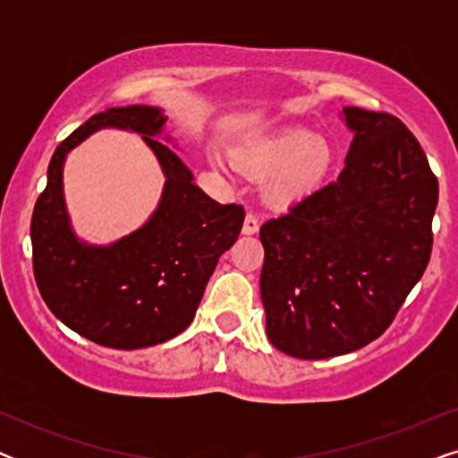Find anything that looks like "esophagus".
<instances>
[{
  "label": "esophagus",
  "mask_w": 458,
  "mask_h": 458,
  "mask_svg": "<svg viewBox=\"0 0 458 458\" xmlns=\"http://www.w3.org/2000/svg\"><path fill=\"white\" fill-rule=\"evenodd\" d=\"M259 227H260L259 216H256L254 212H248L246 218H243V227H242L243 235H254L256 231H259Z\"/></svg>",
  "instance_id": "esophagus-1"
}]
</instances>
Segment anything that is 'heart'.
Returning a JSON list of instances; mask_svg holds the SVG:
<instances>
[{"label": "heart", "instance_id": "1", "mask_svg": "<svg viewBox=\"0 0 458 458\" xmlns=\"http://www.w3.org/2000/svg\"><path fill=\"white\" fill-rule=\"evenodd\" d=\"M237 160L256 174L271 173L268 196L275 204L290 206L309 198L325 183L334 165L331 146L304 127H279L237 146ZM225 168L231 162L215 156Z\"/></svg>", "mask_w": 458, "mask_h": 458}]
</instances>
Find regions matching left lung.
<instances>
[{"label": "left lung", "mask_w": 458, "mask_h": 458, "mask_svg": "<svg viewBox=\"0 0 458 458\" xmlns=\"http://www.w3.org/2000/svg\"><path fill=\"white\" fill-rule=\"evenodd\" d=\"M340 177L260 227L267 335L304 360L354 352L396 317L431 256L437 179L403 121L342 110Z\"/></svg>", "instance_id": "1"}]
</instances>
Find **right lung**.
<instances>
[{"instance_id":"add662e5","label":"right lung","mask_w":458,"mask_h":458,"mask_svg":"<svg viewBox=\"0 0 458 458\" xmlns=\"http://www.w3.org/2000/svg\"><path fill=\"white\" fill-rule=\"evenodd\" d=\"M165 123L154 106L93 114L55 148L30 218L41 298L66 327L99 346L148 348L190 327L218 259L235 243L246 216L243 206L218 204L193 183L190 168L156 140ZM108 126L143 134L167 181L159 208L141 230L110 247H89L70 229L61 166L72 147Z\"/></svg>"}]
</instances>
